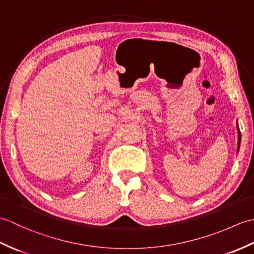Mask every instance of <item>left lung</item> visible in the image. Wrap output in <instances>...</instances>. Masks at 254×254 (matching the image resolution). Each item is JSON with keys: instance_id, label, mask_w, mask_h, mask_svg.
I'll return each instance as SVG.
<instances>
[{"instance_id": "1", "label": "left lung", "mask_w": 254, "mask_h": 254, "mask_svg": "<svg viewBox=\"0 0 254 254\" xmlns=\"http://www.w3.org/2000/svg\"><path fill=\"white\" fill-rule=\"evenodd\" d=\"M237 130H238V148H237V152H239V148H240V142H241V133H240V130H239L238 121H237Z\"/></svg>"}]
</instances>
